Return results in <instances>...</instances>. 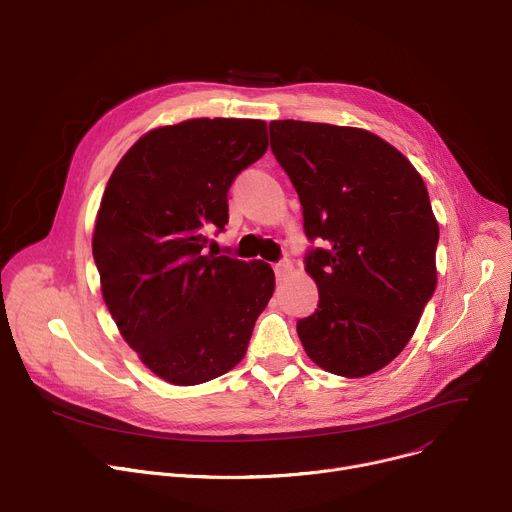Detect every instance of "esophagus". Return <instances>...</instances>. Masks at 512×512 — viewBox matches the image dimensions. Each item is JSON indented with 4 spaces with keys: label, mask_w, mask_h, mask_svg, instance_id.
<instances>
[{
    "label": "esophagus",
    "mask_w": 512,
    "mask_h": 512,
    "mask_svg": "<svg viewBox=\"0 0 512 512\" xmlns=\"http://www.w3.org/2000/svg\"><path fill=\"white\" fill-rule=\"evenodd\" d=\"M289 270H291V262L289 260L275 262V275H277V279H283L289 273Z\"/></svg>",
    "instance_id": "obj_1"
}]
</instances>
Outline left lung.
Instances as JSON below:
<instances>
[{"label":"left lung","mask_w":512,"mask_h":512,"mask_svg":"<svg viewBox=\"0 0 512 512\" xmlns=\"http://www.w3.org/2000/svg\"><path fill=\"white\" fill-rule=\"evenodd\" d=\"M270 148L302 202L318 310L297 322L314 364L359 378L405 349L436 289L438 223L424 179L376 134L279 119Z\"/></svg>","instance_id":"1"}]
</instances>
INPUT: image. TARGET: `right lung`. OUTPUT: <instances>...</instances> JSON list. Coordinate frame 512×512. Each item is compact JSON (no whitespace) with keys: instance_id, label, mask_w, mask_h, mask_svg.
Here are the masks:
<instances>
[{"instance_id":"1","label":"right lung","mask_w":512,"mask_h":512,"mask_svg":"<svg viewBox=\"0 0 512 512\" xmlns=\"http://www.w3.org/2000/svg\"><path fill=\"white\" fill-rule=\"evenodd\" d=\"M268 148L260 119H188L144 134L109 177L93 235L105 304L159 378L194 386L242 362L275 291L262 260L206 254L233 179Z\"/></svg>"}]
</instances>
